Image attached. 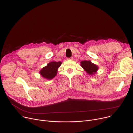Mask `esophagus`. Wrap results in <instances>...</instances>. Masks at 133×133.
<instances>
[{
    "instance_id": "obj_1",
    "label": "esophagus",
    "mask_w": 133,
    "mask_h": 133,
    "mask_svg": "<svg viewBox=\"0 0 133 133\" xmlns=\"http://www.w3.org/2000/svg\"><path fill=\"white\" fill-rule=\"evenodd\" d=\"M67 60H73L74 58L73 57H70V58H66Z\"/></svg>"
}]
</instances>
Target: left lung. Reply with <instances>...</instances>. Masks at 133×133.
<instances>
[{"mask_svg":"<svg viewBox=\"0 0 133 133\" xmlns=\"http://www.w3.org/2000/svg\"><path fill=\"white\" fill-rule=\"evenodd\" d=\"M81 65L89 75L92 76L97 73L99 68L98 65L92 63L91 61H82L81 62Z\"/></svg>","mask_w":133,"mask_h":133,"instance_id":"obj_1","label":"left lung"}]
</instances>
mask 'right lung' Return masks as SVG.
Returning <instances> with one entry per match:
<instances>
[{
	"label": "right lung",
	"mask_w": 133,
	"mask_h": 133,
	"mask_svg": "<svg viewBox=\"0 0 133 133\" xmlns=\"http://www.w3.org/2000/svg\"><path fill=\"white\" fill-rule=\"evenodd\" d=\"M62 64L61 62L52 61L47 64V65L43 67L39 71L40 75L47 80H50L56 76L58 68Z\"/></svg>",
	"instance_id": "1"
}]
</instances>
